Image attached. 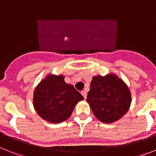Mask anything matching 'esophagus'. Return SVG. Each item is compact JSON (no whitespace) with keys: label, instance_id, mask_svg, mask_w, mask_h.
I'll use <instances>...</instances> for the list:
<instances>
[{"label":"esophagus","instance_id":"1","mask_svg":"<svg viewBox=\"0 0 156 156\" xmlns=\"http://www.w3.org/2000/svg\"><path fill=\"white\" fill-rule=\"evenodd\" d=\"M81 94H82V95L83 96V98H84L85 99L87 98V91L86 90H82L81 91Z\"/></svg>","mask_w":156,"mask_h":156}]
</instances>
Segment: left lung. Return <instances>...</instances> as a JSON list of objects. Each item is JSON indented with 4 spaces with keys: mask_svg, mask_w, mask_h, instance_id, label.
Returning <instances> with one entry per match:
<instances>
[{
    "mask_svg": "<svg viewBox=\"0 0 156 156\" xmlns=\"http://www.w3.org/2000/svg\"><path fill=\"white\" fill-rule=\"evenodd\" d=\"M87 101L95 117L112 123L126 113L131 104V93L126 83L116 74L94 76L90 82Z\"/></svg>",
    "mask_w": 156,
    "mask_h": 156,
    "instance_id": "8db88e82",
    "label": "left lung"
}]
</instances>
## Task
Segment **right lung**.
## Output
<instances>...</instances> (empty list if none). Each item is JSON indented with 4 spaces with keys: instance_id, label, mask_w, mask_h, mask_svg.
<instances>
[{
    "instance_id": "add662e5",
    "label": "right lung",
    "mask_w": 156,
    "mask_h": 156,
    "mask_svg": "<svg viewBox=\"0 0 156 156\" xmlns=\"http://www.w3.org/2000/svg\"><path fill=\"white\" fill-rule=\"evenodd\" d=\"M62 74H48L34 91L33 105L40 117L52 123L68 119L76 105L83 100L81 94L66 83Z\"/></svg>"
}]
</instances>
